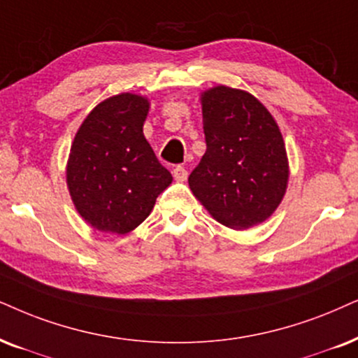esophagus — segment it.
<instances>
[{"label": "esophagus", "mask_w": 358, "mask_h": 358, "mask_svg": "<svg viewBox=\"0 0 358 358\" xmlns=\"http://www.w3.org/2000/svg\"><path fill=\"white\" fill-rule=\"evenodd\" d=\"M187 176H188V171L183 169V166H175L173 169V178L176 180V182H185V180H187Z\"/></svg>", "instance_id": "1"}]
</instances>
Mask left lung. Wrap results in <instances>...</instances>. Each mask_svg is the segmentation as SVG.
<instances>
[{
	"label": "left lung",
	"instance_id": "8db88e82",
	"mask_svg": "<svg viewBox=\"0 0 358 358\" xmlns=\"http://www.w3.org/2000/svg\"><path fill=\"white\" fill-rule=\"evenodd\" d=\"M206 152L188 185L218 223L241 229L264 223L282 201L289 160L278 122L259 99L215 85L200 96Z\"/></svg>",
	"mask_w": 358,
	"mask_h": 358
}]
</instances>
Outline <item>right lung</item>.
I'll return each mask as SVG.
<instances>
[{"instance_id":"obj_1","label":"right lung","mask_w":358,"mask_h":358,"mask_svg":"<svg viewBox=\"0 0 358 358\" xmlns=\"http://www.w3.org/2000/svg\"><path fill=\"white\" fill-rule=\"evenodd\" d=\"M148 110V97L117 94L97 103L76 134L66 183L80 218L97 231H134L173 182L143 135Z\"/></svg>"}]
</instances>
